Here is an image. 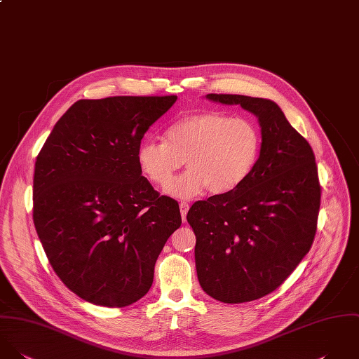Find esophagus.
<instances>
[{
	"label": "esophagus",
	"mask_w": 359,
	"mask_h": 359,
	"mask_svg": "<svg viewBox=\"0 0 359 359\" xmlns=\"http://www.w3.org/2000/svg\"><path fill=\"white\" fill-rule=\"evenodd\" d=\"M179 207H180V214H182V219H183V222H186V215H187V212H189V208H190V205H189L187 203H180V204H179Z\"/></svg>",
	"instance_id": "1"
}]
</instances>
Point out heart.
Returning a JSON list of instances; mask_svg holds the SVG:
<instances>
[{"mask_svg":"<svg viewBox=\"0 0 359 359\" xmlns=\"http://www.w3.org/2000/svg\"><path fill=\"white\" fill-rule=\"evenodd\" d=\"M261 149L262 135L254 121L207 111L172 123L165 142L145 140L139 147L137 161L144 176L163 187L184 160L189 170L165 191L189 200L207 189L212 196L238 189L252 175Z\"/></svg>","mask_w":359,"mask_h":359,"instance_id":"heart-1","label":"heart"}]
</instances>
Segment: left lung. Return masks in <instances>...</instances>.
<instances>
[{"label":"left lung","instance_id":"1","mask_svg":"<svg viewBox=\"0 0 359 359\" xmlns=\"http://www.w3.org/2000/svg\"><path fill=\"white\" fill-rule=\"evenodd\" d=\"M258 118L262 149L252 175L234 191L193 204L196 268L203 290L220 302L258 299L280 286L308 254L320 207L309 143L266 98L208 94Z\"/></svg>","mask_w":359,"mask_h":359}]
</instances>
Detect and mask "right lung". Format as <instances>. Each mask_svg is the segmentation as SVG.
Instances as JSON below:
<instances>
[{"label":"right lung","instance_id":"obj_1","mask_svg":"<svg viewBox=\"0 0 359 359\" xmlns=\"http://www.w3.org/2000/svg\"><path fill=\"white\" fill-rule=\"evenodd\" d=\"M176 100H79L37 155L33 222L54 272L84 301H139L182 224L179 204L152 189L137 161L145 132Z\"/></svg>","mask_w":359,"mask_h":359}]
</instances>
